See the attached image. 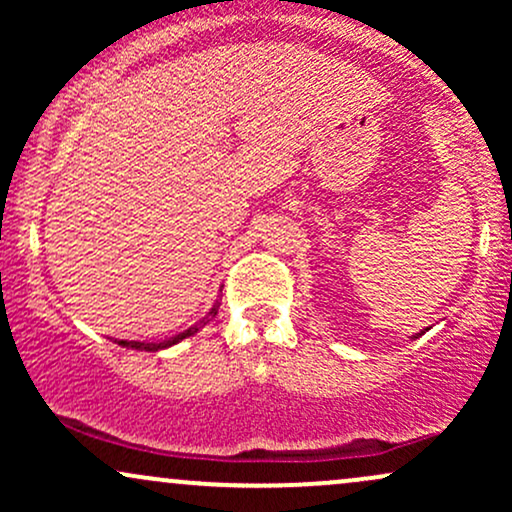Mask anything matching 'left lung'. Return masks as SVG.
<instances>
[{
  "mask_svg": "<svg viewBox=\"0 0 512 512\" xmlns=\"http://www.w3.org/2000/svg\"><path fill=\"white\" fill-rule=\"evenodd\" d=\"M421 334H424V332H421ZM416 337H419V334H416ZM416 337H414V339H416Z\"/></svg>",
  "mask_w": 512,
  "mask_h": 512,
  "instance_id": "8db88e82",
  "label": "left lung"
}]
</instances>
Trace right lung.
I'll return each instance as SVG.
<instances>
[{
    "mask_svg": "<svg viewBox=\"0 0 512 512\" xmlns=\"http://www.w3.org/2000/svg\"><path fill=\"white\" fill-rule=\"evenodd\" d=\"M216 313H219V303H216L214 308L209 310V315H207V317H202V320H199L197 325H192L190 330H185V332L175 334V337L166 339V342H158V344H154V342H127V339H120V342H117V344H120V346H127V349H137V351H161V349H168V346L178 344V342H182V339L192 337V334L199 332V327H202V325H207V320H209V317H216Z\"/></svg>",
    "mask_w": 512,
    "mask_h": 512,
    "instance_id": "obj_1",
    "label": "right lung"
}]
</instances>
